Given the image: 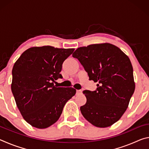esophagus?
Listing matches in <instances>:
<instances>
[{
  "label": "esophagus",
  "mask_w": 149,
  "mask_h": 149,
  "mask_svg": "<svg viewBox=\"0 0 149 149\" xmlns=\"http://www.w3.org/2000/svg\"><path fill=\"white\" fill-rule=\"evenodd\" d=\"M81 93V90H76V94L77 95H79Z\"/></svg>",
  "instance_id": "1"
}]
</instances>
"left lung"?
<instances>
[{
    "label": "left lung",
    "instance_id": "obj_1",
    "mask_svg": "<svg viewBox=\"0 0 149 149\" xmlns=\"http://www.w3.org/2000/svg\"><path fill=\"white\" fill-rule=\"evenodd\" d=\"M72 56L80 62L89 79L98 83L95 91H83L87 102L80 107L82 115L96 127L114 124L124 114L135 91L130 58L110 43L79 47Z\"/></svg>",
    "mask_w": 149,
    "mask_h": 149
}]
</instances>
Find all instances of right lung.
I'll return each mask as SVG.
<instances>
[{"instance_id": "obj_1", "label": "right lung", "mask_w": 149, "mask_h": 149, "mask_svg": "<svg viewBox=\"0 0 149 149\" xmlns=\"http://www.w3.org/2000/svg\"><path fill=\"white\" fill-rule=\"evenodd\" d=\"M74 49L50 46L32 47L22 53L12 69L11 89L24 120L35 127L44 129L59 119L64 105L74 96L72 87H58L55 81L64 60Z\"/></svg>"}]
</instances>
